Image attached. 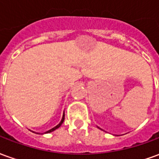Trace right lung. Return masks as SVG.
Here are the masks:
<instances>
[{
	"mask_svg": "<svg viewBox=\"0 0 159 159\" xmlns=\"http://www.w3.org/2000/svg\"><path fill=\"white\" fill-rule=\"evenodd\" d=\"M64 120H65V113L63 114V117H62V119H61V121H60V123L57 125V126H55L54 128H52V129H51L50 130H48V131H47V132H45L46 134L47 133H51V132H52V131H54L55 129H59V127L61 126V124L63 123V122H64Z\"/></svg>",
	"mask_w": 159,
	"mask_h": 159,
	"instance_id": "add662e5",
	"label": "right lung"
}]
</instances>
